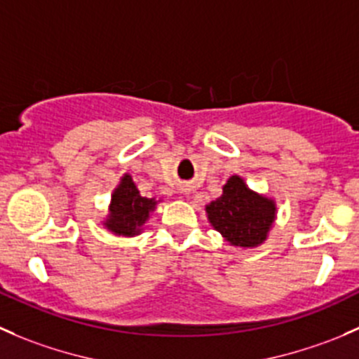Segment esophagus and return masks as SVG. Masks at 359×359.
<instances>
[{
	"instance_id": "esophagus-1",
	"label": "esophagus",
	"mask_w": 359,
	"mask_h": 359,
	"mask_svg": "<svg viewBox=\"0 0 359 359\" xmlns=\"http://www.w3.org/2000/svg\"><path fill=\"white\" fill-rule=\"evenodd\" d=\"M180 194L184 195V197H188V195H190V187H188V184H183V187L180 188Z\"/></svg>"
}]
</instances>
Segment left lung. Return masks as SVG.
<instances>
[{
    "label": "left lung",
    "instance_id": "8db88e82",
    "mask_svg": "<svg viewBox=\"0 0 359 359\" xmlns=\"http://www.w3.org/2000/svg\"><path fill=\"white\" fill-rule=\"evenodd\" d=\"M205 216L230 246L253 250L267 241L278 218V204L248 187L243 176L233 175L223 184L222 195L205 204Z\"/></svg>",
    "mask_w": 359,
    "mask_h": 359
}]
</instances>
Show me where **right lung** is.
<instances>
[{"label": "right lung", "instance_id": "1", "mask_svg": "<svg viewBox=\"0 0 359 359\" xmlns=\"http://www.w3.org/2000/svg\"><path fill=\"white\" fill-rule=\"evenodd\" d=\"M158 202L161 198L143 197L133 181V176L126 172L111 191L108 215L101 222L102 226L118 237L140 236Z\"/></svg>", "mask_w": 359, "mask_h": 359}]
</instances>
